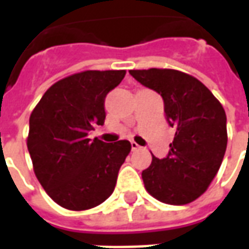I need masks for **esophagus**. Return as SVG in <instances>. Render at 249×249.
<instances>
[{"label":"esophagus","instance_id":"1","mask_svg":"<svg viewBox=\"0 0 249 249\" xmlns=\"http://www.w3.org/2000/svg\"><path fill=\"white\" fill-rule=\"evenodd\" d=\"M130 146H132V151H137V149H140V145H139L137 142H135V141H132V142H130Z\"/></svg>","mask_w":249,"mask_h":249}]
</instances>
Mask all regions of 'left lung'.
Here are the masks:
<instances>
[{"label": "left lung", "instance_id": "obj_1", "mask_svg": "<svg viewBox=\"0 0 249 249\" xmlns=\"http://www.w3.org/2000/svg\"><path fill=\"white\" fill-rule=\"evenodd\" d=\"M129 73L161 96L168 124L176 129L167 157L153 156L141 173L146 191L165 204L191 203L207 191L224 159V108L203 82L183 71L152 68Z\"/></svg>", "mask_w": 249, "mask_h": 249}]
</instances>
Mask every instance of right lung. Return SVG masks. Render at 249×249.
Segmentation results:
<instances>
[{
  "label": "right lung",
  "mask_w": 249,
  "mask_h": 249,
  "mask_svg": "<svg viewBox=\"0 0 249 249\" xmlns=\"http://www.w3.org/2000/svg\"><path fill=\"white\" fill-rule=\"evenodd\" d=\"M125 71H87L53 84L29 119L28 151L38 181L58 205L85 211L112 195L130 142L88 139L105 121V97Z\"/></svg>",
  "instance_id": "add662e5"
}]
</instances>
